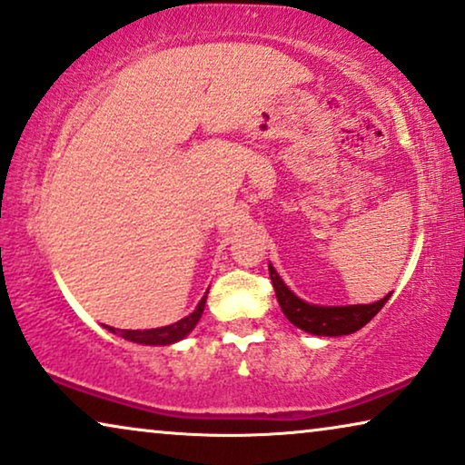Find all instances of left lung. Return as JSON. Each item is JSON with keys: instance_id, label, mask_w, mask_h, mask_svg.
<instances>
[{"instance_id": "8db88e82", "label": "left lung", "mask_w": 465, "mask_h": 465, "mask_svg": "<svg viewBox=\"0 0 465 465\" xmlns=\"http://www.w3.org/2000/svg\"><path fill=\"white\" fill-rule=\"evenodd\" d=\"M269 275L275 288L279 307H282L283 315L294 323L296 328L304 330V332L315 336H342L358 332L364 328L374 315L383 309V304L390 301L391 292L381 301L372 304H349V307H317V304H309L298 298L288 285L282 282L277 271L269 264Z\"/></svg>"}]
</instances>
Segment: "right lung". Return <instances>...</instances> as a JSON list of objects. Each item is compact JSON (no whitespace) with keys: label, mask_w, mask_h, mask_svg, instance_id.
<instances>
[{"label":"right lung","mask_w":465,"mask_h":465,"mask_svg":"<svg viewBox=\"0 0 465 465\" xmlns=\"http://www.w3.org/2000/svg\"><path fill=\"white\" fill-rule=\"evenodd\" d=\"M205 301H207V294L201 298V302L196 304V309L193 311V313H190L188 317H183V320H180V322L171 323V326L152 328V330H116L110 326H105V328L114 334L123 336L124 341L139 342V345H171V342L182 341L183 336H188L190 332H193L194 326L201 320L203 309H205Z\"/></svg>","instance_id":"add662e5"}]
</instances>
